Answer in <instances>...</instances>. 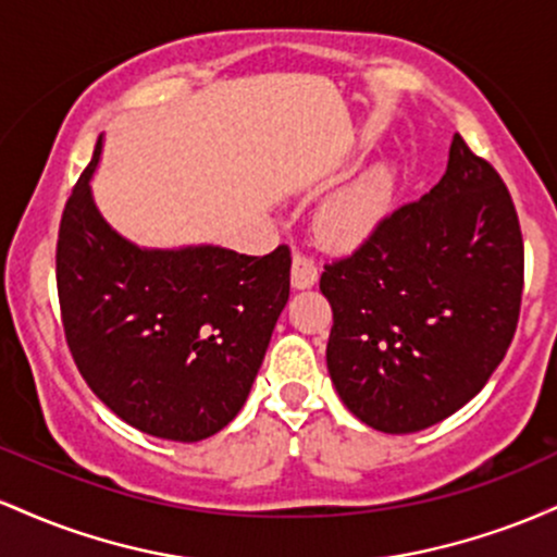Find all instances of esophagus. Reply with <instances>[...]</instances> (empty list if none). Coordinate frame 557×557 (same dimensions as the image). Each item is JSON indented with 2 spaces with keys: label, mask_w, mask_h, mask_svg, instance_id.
Instances as JSON below:
<instances>
[{
  "label": "esophagus",
  "mask_w": 557,
  "mask_h": 557,
  "mask_svg": "<svg viewBox=\"0 0 557 557\" xmlns=\"http://www.w3.org/2000/svg\"><path fill=\"white\" fill-rule=\"evenodd\" d=\"M319 272H317V264L314 259L304 257V253H296L293 257V267H290V283L296 290H306V287H311L317 283Z\"/></svg>",
  "instance_id": "34e87169"
}]
</instances>
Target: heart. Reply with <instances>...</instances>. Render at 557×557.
Returning a JSON list of instances; mask_svg holds the SVG:
<instances>
[{
  "instance_id": "obj_1",
  "label": "heart",
  "mask_w": 557,
  "mask_h": 557,
  "mask_svg": "<svg viewBox=\"0 0 557 557\" xmlns=\"http://www.w3.org/2000/svg\"><path fill=\"white\" fill-rule=\"evenodd\" d=\"M393 172L380 168L345 188L324 207L322 227L335 243H359L374 233L393 201Z\"/></svg>"
}]
</instances>
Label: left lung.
Here are the masks:
<instances>
[{
    "label": "left lung",
    "mask_w": 557,
    "mask_h": 557,
    "mask_svg": "<svg viewBox=\"0 0 557 557\" xmlns=\"http://www.w3.org/2000/svg\"><path fill=\"white\" fill-rule=\"evenodd\" d=\"M319 290L332 385L354 417L408 434L456 413L519 324L523 240L500 175L456 133L443 181L324 267Z\"/></svg>",
    "instance_id": "1"
}]
</instances>
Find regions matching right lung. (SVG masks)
Wrapping results in <instances>:
<instances>
[{"mask_svg": "<svg viewBox=\"0 0 557 557\" xmlns=\"http://www.w3.org/2000/svg\"><path fill=\"white\" fill-rule=\"evenodd\" d=\"M94 159L67 198L57 293L75 367L136 430L175 443L212 437L238 417L290 296V251L140 248L94 203Z\"/></svg>", "mask_w": 557, "mask_h": 557, "instance_id": "add662e5", "label": "right lung"}]
</instances>
